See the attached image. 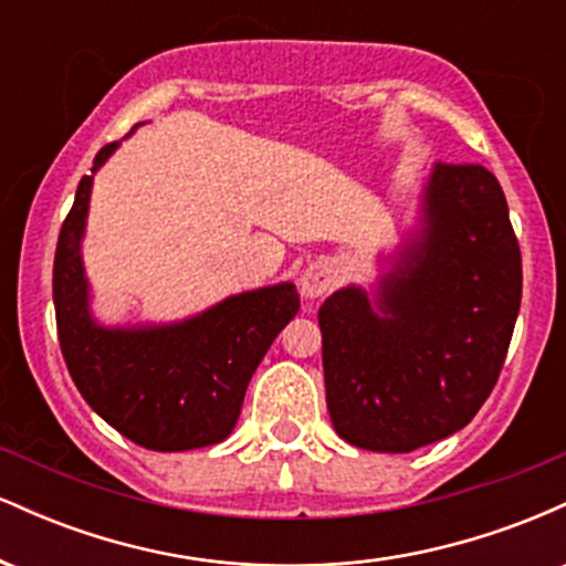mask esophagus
Segmentation results:
<instances>
[{
  "label": "esophagus",
  "mask_w": 566,
  "mask_h": 566,
  "mask_svg": "<svg viewBox=\"0 0 566 566\" xmlns=\"http://www.w3.org/2000/svg\"><path fill=\"white\" fill-rule=\"evenodd\" d=\"M335 287V274L329 265L314 263L301 274V295L305 301H316V297L327 295Z\"/></svg>",
  "instance_id": "34e87169"
}]
</instances>
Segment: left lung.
Listing matches in <instances>:
<instances>
[{
    "instance_id": "obj_1",
    "label": "left lung",
    "mask_w": 566,
    "mask_h": 566,
    "mask_svg": "<svg viewBox=\"0 0 566 566\" xmlns=\"http://www.w3.org/2000/svg\"><path fill=\"white\" fill-rule=\"evenodd\" d=\"M386 263L373 290L322 303L324 388L337 437L412 452L471 423L509 350L522 252L495 175L433 165L418 226Z\"/></svg>"
}]
</instances>
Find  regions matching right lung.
Returning <instances> with one entry per match:
<instances>
[{
    "label": "right lung",
    "mask_w": 566,
    "mask_h": 566,
    "mask_svg": "<svg viewBox=\"0 0 566 566\" xmlns=\"http://www.w3.org/2000/svg\"><path fill=\"white\" fill-rule=\"evenodd\" d=\"M133 135V133H129ZM119 143L97 151L93 175ZM93 175H84L55 247L53 303L63 359L90 407L154 452L223 441L237 426L252 373L301 308L295 284L247 290L170 324H101L90 311L82 239Z\"/></svg>",
    "instance_id": "obj_1"
}]
</instances>
